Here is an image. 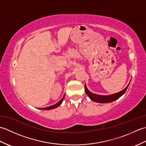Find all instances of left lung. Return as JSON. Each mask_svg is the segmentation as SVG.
I'll return each instance as SVG.
<instances>
[{
	"instance_id": "left-lung-1",
	"label": "left lung",
	"mask_w": 146,
	"mask_h": 146,
	"mask_svg": "<svg viewBox=\"0 0 146 146\" xmlns=\"http://www.w3.org/2000/svg\"><path fill=\"white\" fill-rule=\"evenodd\" d=\"M130 82L127 85V86L124 89L122 90V91L116 93V94H111L108 95H97V94H94V93H92L91 92H90L88 90V89L87 88V87H86V85H85V91L86 92V94L88 96V97L90 98L92 101L98 102V103H102V104L110 103V102H113L115 100H117V99L119 98L121 96H122L125 94V92H126L128 86L130 84Z\"/></svg>"
}]
</instances>
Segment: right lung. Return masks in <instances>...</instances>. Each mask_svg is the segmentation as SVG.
<instances>
[{"label": "right lung", "instance_id": "add662e5", "mask_svg": "<svg viewBox=\"0 0 146 146\" xmlns=\"http://www.w3.org/2000/svg\"><path fill=\"white\" fill-rule=\"evenodd\" d=\"M64 97H65V94L64 95L63 97L61 99V100L58 102V103H56V104H54V105H51V106L47 107H44V108H39V109H40V110H49L54 109V108H57L58 107L60 106V105L61 104L62 102H63V100H64Z\"/></svg>", "mask_w": 146, "mask_h": 146}]
</instances>
